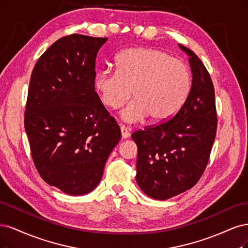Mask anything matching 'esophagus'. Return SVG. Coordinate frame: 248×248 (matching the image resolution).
Here are the masks:
<instances>
[{
	"label": "esophagus",
	"mask_w": 248,
	"mask_h": 248,
	"mask_svg": "<svg viewBox=\"0 0 248 248\" xmlns=\"http://www.w3.org/2000/svg\"><path fill=\"white\" fill-rule=\"evenodd\" d=\"M121 132H122V137H123V139L129 138V136H130V131H129V129H127L126 126H124V125H121Z\"/></svg>",
	"instance_id": "obj_1"
}]
</instances>
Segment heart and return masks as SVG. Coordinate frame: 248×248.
<instances>
[{
	"label": "heart",
	"instance_id": "obj_1",
	"mask_svg": "<svg viewBox=\"0 0 248 248\" xmlns=\"http://www.w3.org/2000/svg\"><path fill=\"white\" fill-rule=\"evenodd\" d=\"M116 71H99L94 87L104 105L111 109L123 107L127 123H137L150 116L154 122L172 117L186 100L190 90L187 66L179 59L153 48H129L117 57Z\"/></svg>",
	"mask_w": 248,
	"mask_h": 248
}]
</instances>
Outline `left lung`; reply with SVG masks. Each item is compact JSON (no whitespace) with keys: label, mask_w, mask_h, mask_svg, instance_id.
Returning <instances> with one entry per match:
<instances>
[{"label":"left lung","mask_w":248,"mask_h":248,"mask_svg":"<svg viewBox=\"0 0 248 248\" xmlns=\"http://www.w3.org/2000/svg\"><path fill=\"white\" fill-rule=\"evenodd\" d=\"M191 87L169 121L132 134L137 144L136 181L148 197L167 200L193 187L203 175L217 135L214 87L208 71L186 46Z\"/></svg>","instance_id":"1"}]
</instances>
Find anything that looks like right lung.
<instances>
[{"mask_svg":"<svg viewBox=\"0 0 248 248\" xmlns=\"http://www.w3.org/2000/svg\"><path fill=\"white\" fill-rule=\"evenodd\" d=\"M107 38L79 34L55 41L31 72L25 129L42 179L65 194L99 185L121 129L94 91L95 59Z\"/></svg>","mask_w":248,"mask_h":248,"instance_id":"obj_1","label":"right lung"}]
</instances>
